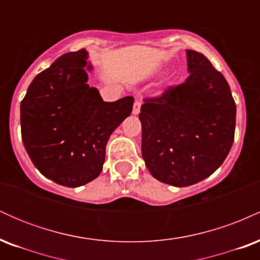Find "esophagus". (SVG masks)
I'll return each mask as SVG.
<instances>
[{"label": "esophagus", "mask_w": 260, "mask_h": 260, "mask_svg": "<svg viewBox=\"0 0 260 260\" xmlns=\"http://www.w3.org/2000/svg\"><path fill=\"white\" fill-rule=\"evenodd\" d=\"M140 106H142V100L137 99L134 101V105H133V115H138L140 112Z\"/></svg>", "instance_id": "34e87169"}]
</instances>
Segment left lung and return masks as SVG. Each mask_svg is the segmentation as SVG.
Listing matches in <instances>:
<instances>
[{"mask_svg": "<svg viewBox=\"0 0 260 260\" xmlns=\"http://www.w3.org/2000/svg\"><path fill=\"white\" fill-rule=\"evenodd\" d=\"M189 76L140 107L142 155L153 177L175 187L198 183L221 166L235 138L236 104L225 77L187 50Z\"/></svg>", "mask_w": 260, "mask_h": 260, "instance_id": "1", "label": "left lung"}]
</instances>
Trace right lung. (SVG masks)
<instances>
[{
	"label": "right lung",
	"instance_id": "obj_1",
	"mask_svg": "<svg viewBox=\"0 0 260 260\" xmlns=\"http://www.w3.org/2000/svg\"><path fill=\"white\" fill-rule=\"evenodd\" d=\"M84 49L64 53L29 85L20 104L22 140L34 166L66 187L98 177L107 140L132 112V96L105 103L90 88Z\"/></svg>",
	"mask_w": 260,
	"mask_h": 260
}]
</instances>
